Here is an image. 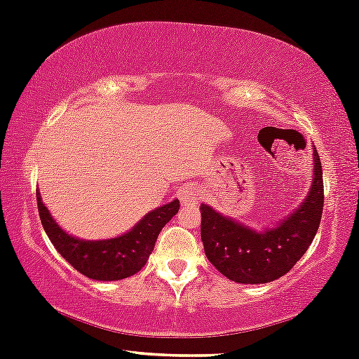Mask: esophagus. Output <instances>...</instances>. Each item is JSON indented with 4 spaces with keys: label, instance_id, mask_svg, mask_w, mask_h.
I'll use <instances>...</instances> for the list:
<instances>
[{
    "label": "esophagus",
    "instance_id": "esophagus-1",
    "mask_svg": "<svg viewBox=\"0 0 359 359\" xmlns=\"http://www.w3.org/2000/svg\"><path fill=\"white\" fill-rule=\"evenodd\" d=\"M201 196V191L194 184H189V186H184L179 189V199L182 201V204H189V203H194L198 201Z\"/></svg>",
    "mask_w": 359,
    "mask_h": 359
}]
</instances>
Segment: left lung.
<instances>
[{
  "label": "left lung",
  "instance_id": "8db88e82",
  "mask_svg": "<svg viewBox=\"0 0 359 359\" xmlns=\"http://www.w3.org/2000/svg\"><path fill=\"white\" fill-rule=\"evenodd\" d=\"M313 184L305 203L278 226L257 233L201 204V240L206 257L228 279L243 285L269 283L285 276L305 254L322 219L324 179L313 149Z\"/></svg>",
  "mask_w": 359,
  "mask_h": 359
}]
</instances>
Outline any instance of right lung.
Instances as JSON below:
<instances>
[{
	"label": "right lung",
	"instance_id": "obj_1",
	"mask_svg": "<svg viewBox=\"0 0 359 359\" xmlns=\"http://www.w3.org/2000/svg\"><path fill=\"white\" fill-rule=\"evenodd\" d=\"M179 199L148 212L131 231L110 240H78L62 231L42 204L37 192V208L47 237L62 257L78 273L97 281H116L136 274L144 267L161 228L179 211Z\"/></svg>",
	"mask_w": 359,
	"mask_h": 359
}]
</instances>
